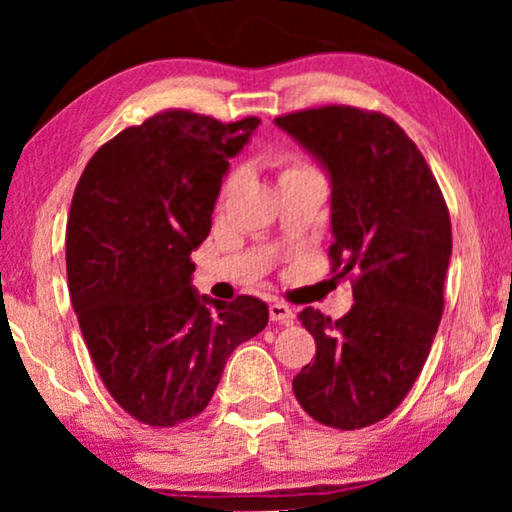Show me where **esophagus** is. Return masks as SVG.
<instances>
[{"label":"esophagus","instance_id":"esophagus-1","mask_svg":"<svg viewBox=\"0 0 512 512\" xmlns=\"http://www.w3.org/2000/svg\"><path fill=\"white\" fill-rule=\"evenodd\" d=\"M270 319L277 321V324L289 326L296 321V312H293L286 303H270Z\"/></svg>","mask_w":512,"mask_h":512}]
</instances>
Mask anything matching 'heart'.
Segmentation results:
<instances>
[{
	"label": "heart",
	"instance_id": "1",
	"mask_svg": "<svg viewBox=\"0 0 512 512\" xmlns=\"http://www.w3.org/2000/svg\"><path fill=\"white\" fill-rule=\"evenodd\" d=\"M303 170H312V167L298 163V160H293V158H286V160H282V172H279V179L286 177V174L303 172ZM233 184H235V177H230V179L226 181V184H223V195H226V193L230 191V188H233Z\"/></svg>",
	"mask_w": 512,
	"mask_h": 512
}]
</instances>
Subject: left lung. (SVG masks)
<instances>
[{"label":"left lung","mask_w":512,"mask_h":512,"mask_svg":"<svg viewBox=\"0 0 512 512\" xmlns=\"http://www.w3.org/2000/svg\"><path fill=\"white\" fill-rule=\"evenodd\" d=\"M331 174V272L354 305L298 314L317 342L293 394L319 424L363 429L391 415L422 373L443 317L452 256L445 198L422 151L380 111L328 104L277 116Z\"/></svg>","instance_id":"1"}]
</instances>
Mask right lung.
<instances>
[{
	"mask_svg": "<svg viewBox=\"0 0 512 512\" xmlns=\"http://www.w3.org/2000/svg\"><path fill=\"white\" fill-rule=\"evenodd\" d=\"M258 123L160 111L100 146L76 184L69 296L104 387L142 424L200 415L233 349L268 324L263 300L221 303L191 286L228 158Z\"/></svg>",
	"mask_w": 512,
	"mask_h": 512,
	"instance_id": "obj_1",
	"label": "right lung"
}]
</instances>
